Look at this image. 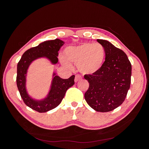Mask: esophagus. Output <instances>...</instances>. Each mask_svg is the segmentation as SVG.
Wrapping results in <instances>:
<instances>
[{"label":"esophagus","mask_w":149,"mask_h":149,"mask_svg":"<svg viewBox=\"0 0 149 149\" xmlns=\"http://www.w3.org/2000/svg\"><path fill=\"white\" fill-rule=\"evenodd\" d=\"M81 78H82V77H81V76L80 75H79V74L76 75L75 77V79H74L75 82L76 83V82H77V81H80V80L81 79Z\"/></svg>","instance_id":"obj_1"}]
</instances>
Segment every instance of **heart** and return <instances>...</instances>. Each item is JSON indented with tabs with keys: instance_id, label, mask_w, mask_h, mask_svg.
I'll list each match as a JSON object with an SVG mask.
<instances>
[{
	"instance_id": "obj_1",
	"label": "heart",
	"mask_w": 149,
	"mask_h": 149,
	"mask_svg": "<svg viewBox=\"0 0 149 149\" xmlns=\"http://www.w3.org/2000/svg\"><path fill=\"white\" fill-rule=\"evenodd\" d=\"M65 57L60 55V60L65 66L71 68V63L77 65L79 71L87 75L96 74L103 67L106 52L100 43H83L71 46L65 50Z\"/></svg>"
}]
</instances>
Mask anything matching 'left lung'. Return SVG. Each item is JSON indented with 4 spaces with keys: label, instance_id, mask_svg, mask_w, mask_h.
<instances>
[{
    "label": "left lung",
    "instance_id": "obj_1",
    "mask_svg": "<svg viewBox=\"0 0 149 149\" xmlns=\"http://www.w3.org/2000/svg\"><path fill=\"white\" fill-rule=\"evenodd\" d=\"M105 49L103 67L96 74L84 75L89 83L84 93L87 103L95 111L110 112L120 106L130 88L132 65L127 55L107 40L97 39Z\"/></svg>",
    "mask_w": 149,
    "mask_h": 149
}]
</instances>
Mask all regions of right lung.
<instances>
[{
  "label": "right lung",
  "instance_id": "1",
  "mask_svg": "<svg viewBox=\"0 0 149 149\" xmlns=\"http://www.w3.org/2000/svg\"><path fill=\"white\" fill-rule=\"evenodd\" d=\"M64 43L58 38L43 42L25 52L18 63L16 82L20 96L27 106L37 112H46L57 107L64 98L66 91L74 84V75L68 79H63L54 72L51 89L46 98L40 100H35L28 95L26 89L27 71L31 63L37 58L45 57L52 64H57L58 51Z\"/></svg>",
  "mask_w": 149,
  "mask_h": 149
}]
</instances>
